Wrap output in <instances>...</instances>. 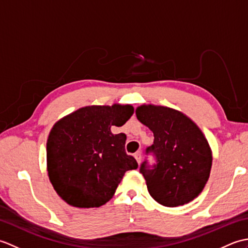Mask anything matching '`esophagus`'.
Masks as SVG:
<instances>
[{
	"label": "esophagus",
	"instance_id": "34e87169",
	"mask_svg": "<svg viewBox=\"0 0 248 248\" xmlns=\"http://www.w3.org/2000/svg\"><path fill=\"white\" fill-rule=\"evenodd\" d=\"M134 157H135V159H136V161H138L139 164H140V162H141V151H138V152H135Z\"/></svg>",
	"mask_w": 248,
	"mask_h": 248
}]
</instances>
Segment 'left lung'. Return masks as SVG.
Masks as SVG:
<instances>
[{"instance_id":"left-lung-1","label":"left lung","mask_w":248,"mask_h":248,"mask_svg":"<svg viewBox=\"0 0 248 248\" xmlns=\"http://www.w3.org/2000/svg\"><path fill=\"white\" fill-rule=\"evenodd\" d=\"M135 114L155 136L147 152H154L156 164L150 170L144 162L140 170L150 196L165 207L192 202L202 192L212 167V150L202 131L171 108L143 104Z\"/></svg>"}]
</instances>
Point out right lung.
Here are the masks:
<instances>
[{
  "instance_id": "1",
  "label": "right lung",
  "mask_w": 248,
  "mask_h": 248,
  "mask_svg": "<svg viewBox=\"0 0 248 248\" xmlns=\"http://www.w3.org/2000/svg\"><path fill=\"white\" fill-rule=\"evenodd\" d=\"M129 104L88 105L65 116L46 140V170L55 192L77 208H98L114 196L124 172L138 168L127 136L113 134L133 115Z\"/></svg>"
}]
</instances>
